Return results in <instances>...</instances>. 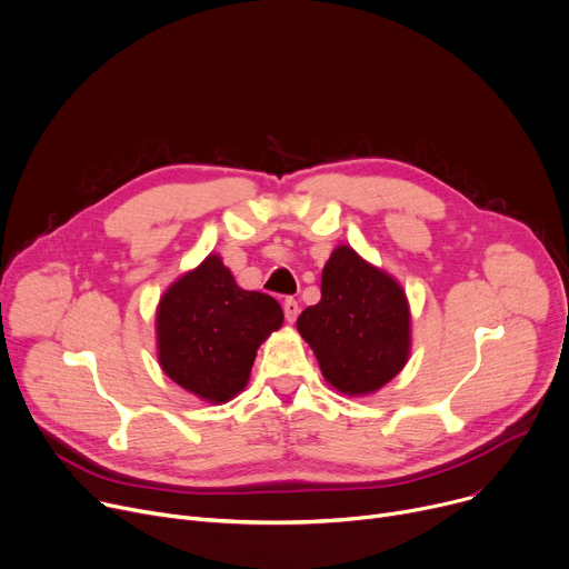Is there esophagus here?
<instances>
[{
	"mask_svg": "<svg viewBox=\"0 0 569 569\" xmlns=\"http://www.w3.org/2000/svg\"><path fill=\"white\" fill-rule=\"evenodd\" d=\"M282 310H284V319H287L289 323H293V321L298 319V312H300L298 300H296V298H287L284 305H282Z\"/></svg>",
	"mask_w": 569,
	"mask_h": 569,
	"instance_id": "obj_1",
	"label": "esophagus"
}]
</instances>
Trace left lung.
<instances>
[{
  "instance_id": "obj_1",
  "label": "left lung",
  "mask_w": 569,
  "mask_h": 569,
  "mask_svg": "<svg viewBox=\"0 0 569 569\" xmlns=\"http://www.w3.org/2000/svg\"><path fill=\"white\" fill-rule=\"evenodd\" d=\"M326 380L343 395H369L395 378L410 351L403 289L348 246L323 269L321 300L296 321Z\"/></svg>"
}]
</instances>
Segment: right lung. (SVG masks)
Segmentation results:
<instances>
[{
	"label": "right lung",
	"mask_w": 569,
	"mask_h": 569,
	"mask_svg": "<svg viewBox=\"0 0 569 569\" xmlns=\"http://www.w3.org/2000/svg\"><path fill=\"white\" fill-rule=\"evenodd\" d=\"M282 319L273 296L241 289L221 257L209 254L159 302L161 369L191 395L223 403L246 387L259 343Z\"/></svg>",
	"instance_id": "1"
}]
</instances>
